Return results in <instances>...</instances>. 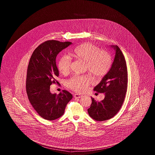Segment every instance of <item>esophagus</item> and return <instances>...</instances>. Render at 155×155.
Masks as SVG:
<instances>
[{
    "mask_svg": "<svg viewBox=\"0 0 155 155\" xmlns=\"http://www.w3.org/2000/svg\"><path fill=\"white\" fill-rule=\"evenodd\" d=\"M74 96L76 98H81V97L82 96V95L80 94H74Z\"/></svg>",
    "mask_w": 155,
    "mask_h": 155,
    "instance_id": "obj_1",
    "label": "esophagus"
}]
</instances>
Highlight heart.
Here are the masks:
<instances>
[{
    "instance_id": "1",
    "label": "heart",
    "mask_w": 155,
    "mask_h": 155,
    "mask_svg": "<svg viewBox=\"0 0 155 155\" xmlns=\"http://www.w3.org/2000/svg\"><path fill=\"white\" fill-rule=\"evenodd\" d=\"M71 55L77 60L86 63V70L96 78H101L108 73L112 66L111 56L95 45L85 43L74 48ZM71 61L67 56L59 58L57 66L59 72L68 74ZM92 79L87 75H74L66 81L67 87L77 92H84L91 84Z\"/></svg>"
}]
</instances>
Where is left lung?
Returning <instances> with one entry per match:
<instances>
[{
	"mask_svg": "<svg viewBox=\"0 0 155 155\" xmlns=\"http://www.w3.org/2000/svg\"><path fill=\"white\" fill-rule=\"evenodd\" d=\"M116 50V55L110 70L94 90L104 93V98L97 102L92 97L89 115L96 121H104L114 117L121 109L124 99L128 84V72L125 58L118 46H111Z\"/></svg>",
	"mask_w": 155,
	"mask_h": 155,
	"instance_id": "left-lung-1",
	"label": "left lung"
}]
</instances>
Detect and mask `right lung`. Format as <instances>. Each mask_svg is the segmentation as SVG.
<instances>
[{"instance_id":"1","label":"right lung","mask_w":155,"mask_h":155,"mask_svg":"<svg viewBox=\"0 0 155 155\" xmlns=\"http://www.w3.org/2000/svg\"><path fill=\"white\" fill-rule=\"evenodd\" d=\"M71 44L70 42L49 40L39 45L32 53L28 63L26 91L29 101L43 118L54 120L64 114L73 95L66 90L51 94L50 87L58 83L59 70L56 58L59 52Z\"/></svg>"}]
</instances>
